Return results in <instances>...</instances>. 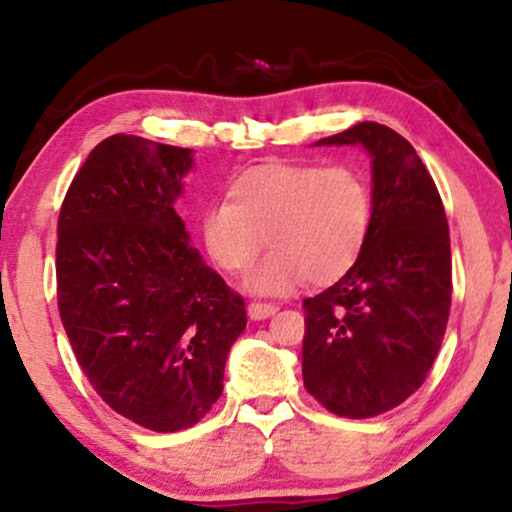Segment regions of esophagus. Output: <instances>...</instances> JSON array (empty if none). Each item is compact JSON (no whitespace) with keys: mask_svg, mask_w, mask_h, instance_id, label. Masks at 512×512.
<instances>
[{"mask_svg":"<svg viewBox=\"0 0 512 512\" xmlns=\"http://www.w3.org/2000/svg\"><path fill=\"white\" fill-rule=\"evenodd\" d=\"M276 311H278V306H276V304L252 302V304L248 306V316H250L252 320H267V318L274 316Z\"/></svg>","mask_w":512,"mask_h":512,"instance_id":"esophagus-1","label":"esophagus"}]
</instances>
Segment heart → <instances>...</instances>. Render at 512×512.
Here are the masks:
<instances>
[{"label":"heart","mask_w":512,"mask_h":512,"mask_svg":"<svg viewBox=\"0 0 512 512\" xmlns=\"http://www.w3.org/2000/svg\"><path fill=\"white\" fill-rule=\"evenodd\" d=\"M370 220V187L356 168L274 163L245 170L224 203L206 208L201 241L229 276L248 274L267 241L274 252L248 278V290L281 297L306 278L330 285L349 274L365 250Z\"/></svg>","instance_id":"1"}]
</instances>
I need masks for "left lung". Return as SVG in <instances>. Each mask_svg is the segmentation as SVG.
Returning <instances> with one entry per match:
<instances>
[{
  "instance_id": "8db88e82",
  "label": "left lung",
  "mask_w": 512,
  "mask_h": 512,
  "mask_svg": "<svg viewBox=\"0 0 512 512\" xmlns=\"http://www.w3.org/2000/svg\"><path fill=\"white\" fill-rule=\"evenodd\" d=\"M363 147L372 220L349 274L304 299V386L325 410L377 417L424 384L452 304V252L438 187L393 128L363 121L316 147Z\"/></svg>"
}]
</instances>
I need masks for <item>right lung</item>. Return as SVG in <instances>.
Listing matches in <instances>:
<instances>
[{
    "label": "right lung",
    "instance_id": "obj_1",
    "mask_svg": "<svg viewBox=\"0 0 512 512\" xmlns=\"http://www.w3.org/2000/svg\"><path fill=\"white\" fill-rule=\"evenodd\" d=\"M192 149L112 135L74 175L58 217L60 320L95 393L156 433L222 395L245 302L189 243L175 201Z\"/></svg>",
    "mask_w": 512,
    "mask_h": 512
}]
</instances>
